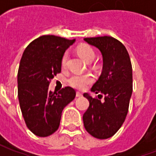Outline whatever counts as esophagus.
<instances>
[{"mask_svg":"<svg viewBox=\"0 0 156 156\" xmlns=\"http://www.w3.org/2000/svg\"><path fill=\"white\" fill-rule=\"evenodd\" d=\"M82 94L80 93V92H77L76 93V97H78V98H79V97H82Z\"/></svg>","mask_w":156,"mask_h":156,"instance_id":"34e87169","label":"esophagus"}]
</instances>
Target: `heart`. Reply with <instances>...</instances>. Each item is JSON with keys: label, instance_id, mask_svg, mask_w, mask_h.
Segmentation results:
<instances>
[{"label": "heart", "instance_id": "1", "mask_svg": "<svg viewBox=\"0 0 156 156\" xmlns=\"http://www.w3.org/2000/svg\"><path fill=\"white\" fill-rule=\"evenodd\" d=\"M78 53L83 60L86 62L93 61L94 58L95 53L93 48L87 45H83L78 48ZM68 52H65L62 58V66L65 67L68 61ZM92 82L91 78L86 74H73L72 75L70 78H68V83L71 85L72 87L78 89H83L87 87L88 83Z\"/></svg>", "mask_w": 156, "mask_h": 156}]
</instances>
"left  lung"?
<instances>
[{"mask_svg":"<svg viewBox=\"0 0 156 156\" xmlns=\"http://www.w3.org/2000/svg\"><path fill=\"white\" fill-rule=\"evenodd\" d=\"M101 51L103 69L98 81L92 87L93 98L83 94L89 107L83 116L86 130L97 139H108L117 132L124 122L133 91V76L130 58L126 48L112 37L83 39Z\"/></svg>","mask_w":156,"mask_h":156,"instance_id":"left-lung-1","label":"left lung"}]
</instances>
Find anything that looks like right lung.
Returning a JSON list of instances; mask_svg holds the SVG:
<instances>
[{
    "instance_id": "right-lung-1",
    "label": "right lung",
    "mask_w": 156,
    "mask_h": 156,
    "mask_svg": "<svg viewBox=\"0 0 156 156\" xmlns=\"http://www.w3.org/2000/svg\"><path fill=\"white\" fill-rule=\"evenodd\" d=\"M75 39L53 35L32 41L22 54L17 73L18 99L26 124L39 137L53 134L62 112L74 99L76 92L65 87L58 93L48 89L51 79L61 73L62 58Z\"/></svg>"
}]
</instances>
